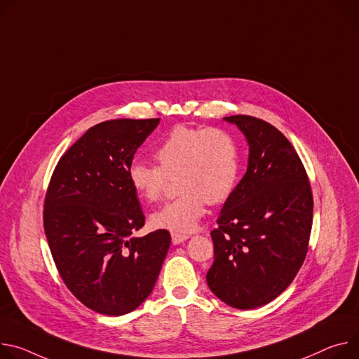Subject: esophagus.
Returning <instances> with one entry per match:
<instances>
[{"mask_svg": "<svg viewBox=\"0 0 359 359\" xmlns=\"http://www.w3.org/2000/svg\"><path fill=\"white\" fill-rule=\"evenodd\" d=\"M186 239H189V235H184V233H176V232H173V233H172V242H173L175 245H179V243L184 242Z\"/></svg>", "mask_w": 359, "mask_h": 359, "instance_id": "esophagus-1", "label": "esophagus"}]
</instances>
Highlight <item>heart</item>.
Returning <instances> with one entry per match:
<instances>
[{
  "instance_id": "b5f03b06",
  "label": "heart",
  "mask_w": 359,
  "mask_h": 359,
  "mask_svg": "<svg viewBox=\"0 0 359 359\" xmlns=\"http://www.w3.org/2000/svg\"><path fill=\"white\" fill-rule=\"evenodd\" d=\"M157 165L135 161L128 182L137 196L154 203L161 199L169 180L177 179L179 198L151 215V224L176 233L191 232L209 205L232 196L241 170L238 139L220 127L176 126L154 150Z\"/></svg>"
}]
</instances>
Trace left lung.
<instances>
[{
	"label": "left lung",
	"mask_w": 359,
	"mask_h": 359,
	"mask_svg": "<svg viewBox=\"0 0 359 359\" xmlns=\"http://www.w3.org/2000/svg\"><path fill=\"white\" fill-rule=\"evenodd\" d=\"M249 143L245 176L210 232L215 260L206 280L229 306H262L290 285L308 253L313 196L304 163L271 123L231 116Z\"/></svg>",
	"instance_id": "8db88e82"
}]
</instances>
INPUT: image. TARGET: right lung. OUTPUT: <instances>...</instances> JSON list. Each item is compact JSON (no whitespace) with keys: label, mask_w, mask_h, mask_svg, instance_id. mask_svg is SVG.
Instances as JSON below:
<instances>
[{"label":"right lung","mask_w":359,"mask_h":359,"mask_svg":"<svg viewBox=\"0 0 359 359\" xmlns=\"http://www.w3.org/2000/svg\"><path fill=\"white\" fill-rule=\"evenodd\" d=\"M158 121L90 127L60 157L46 191L43 222L57 271L83 305L103 315H124L144 302L170 246L166 229L132 236L146 217L127 173Z\"/></svg>","instance_id":"obj_1"}]
</instances>
